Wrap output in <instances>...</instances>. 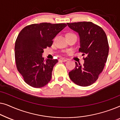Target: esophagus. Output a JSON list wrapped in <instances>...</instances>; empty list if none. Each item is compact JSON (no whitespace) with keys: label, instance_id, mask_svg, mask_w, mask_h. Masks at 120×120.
Here are the masks:
<instances>
[{"label":"esophagus","instance_id":"esophagus-1","mask_svg":"<svg viewBox=\"0 0 120 120\" xmlns=\"http://www.w3.org/2000/svg\"><path fill=\"white\" fill-rule=\"evenodd\" d=\"M60 61H62V62H67V60L66 59H64V58H60V60H59Z\"/></svg>","mask_w":120,"mask_h":120}]
</instances>
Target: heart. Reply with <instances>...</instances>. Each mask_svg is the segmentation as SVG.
Wrapping results in <instances>:
<instances>
[{"instance_id": "heart-1", "label": "heart", "mask_w": 120, "mask_h": 120, "mask_svg": "<svg viewBox=\"0 0 120 120\" xmlns=\"http://www.w3.org/2000/svg\"><path fill=\"white\" fill-rule=\"evenodd\" d=\"M73 34V33H68L67 35H68V34Z\"/></svg>"}]
</instances>
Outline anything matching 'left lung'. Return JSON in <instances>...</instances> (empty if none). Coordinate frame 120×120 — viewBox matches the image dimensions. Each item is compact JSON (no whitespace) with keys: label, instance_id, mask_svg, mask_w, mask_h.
Wrapping results in <instances>:
<instances>
[{"label":"left lung","instance_id":"obj_1","mask_svg":"<svg viewBox=\"0 0 120 120\" xmlns=\"http://www.w3.org/2000/svg\"><path fill=\"white\" fill-rule=\"evenodd\" d=\"M68 27L79 33L84 63L75 62V68L69 73L72 81L80 86H90L97 80L103 71L109 53V44L104 30L91 22L67 23Z\"/></svg>","mask_w":120,"mask_h":120}]
</instances>
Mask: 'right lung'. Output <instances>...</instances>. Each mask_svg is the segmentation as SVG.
I'll use <instances>...</instances> for the list:
<instances>
[{
    "mask_svg": "<svg viewBox=\"0 0 120 120\" xmlns=\"http://www.w3.org/2000/svg\"><path fill=\"white\" fill-rule=\"evenodd\" d=\"M66 26L65 23H35L27 26L19 32L15 46L16 67L29 86L40 88L50 82L58 60H44L42 54L44 49L51 46L53 39Z\"/></svg>",
    "mask_w": 120,
    "mask_h": 120,
    "instance_id": "add662e5",
    "label": "right lung"
}]
</instances>
